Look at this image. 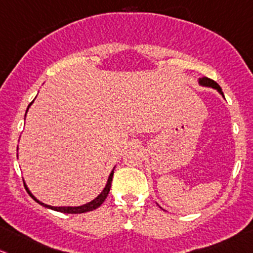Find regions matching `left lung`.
<instances>
[{
    "mask_svg": "<svg viewBox=\"0 0 253 253\" xmlns=\"http://www.w3.org/2000/svg\"><path fill=\"white\" fill-rule=\"evenodd\" d=\"M199 83H200V85L211 86V88H213V89H217V92L223 97V93H222V89H221V86L218 85L215 81H212V79L208 78V77H204V78L199 79Z\"/></svg>",
    "mask_w": 253,
    "mask_h": 253,
    "instance_id": "left-lung-1",
    "label": "left lung"
}]
</instances>
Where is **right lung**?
Wrapping results in <instances>:
<instances>
[{
  "mask_svg": "<svg viewBox=\"0 0 253 253\" xmlns=\"http://www.w3.org/2000/svg\"><path fill=\"white\" fill-rule=\"evenodd\" d=\"M32 103H31V104H32ZM31 104L28 105V108L31 107ZM28 108H27V110H28ZM113 174H114V170H112V172H110V175H109V177H108V181H107V185H105L104 190H103V191L100 192V194L98 195L97 197H95L94 200H92V201H90V203H88V204H84V205H82V206H73V208H72V206H59V208H56V206L45 205V204L41 203L40 200H37V199H36V197L33 196L32 194H31V191H30V190H28V187L26 186V185H25V187H26V190H27V192H28V194H30V196L32 197L33 200H35L36 203L40 204V205L44 206V208L50 209V210H54V211H59V212H64V213H83V212H88V211L95 210V209H98L100 205H102L103 203H104V200H105V199H107L108 194H109V191H110V187H112Z\"/></svg>",
  "mask_w": 253,
  "mask_h": 253,
  "instance_id": "1",
  "label": "right lung"
}]
</instances>
